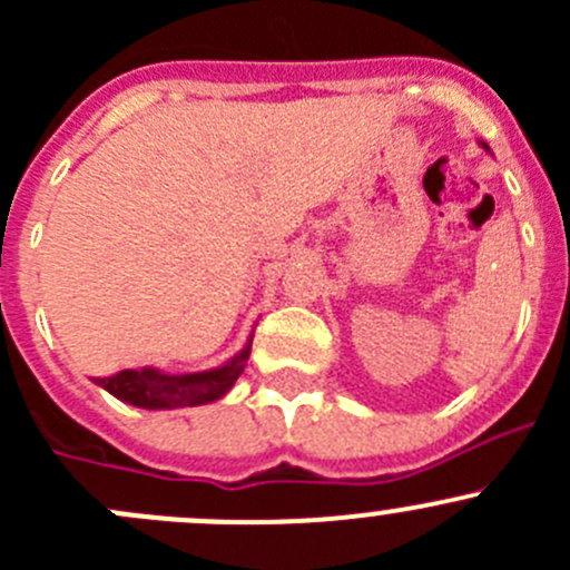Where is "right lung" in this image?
<instances>
[{
  "instance_id": "right-lung-1",
  "label": "right lung",
  "mask_w": 570,
  "mask_h": 570,
  "mask_svg": "<svg viewBox=\"0 0 570 570\" xmlns=\"http://www.w3.org/2000/svg\"><path fill=\"white\" fill-rule=\"evenodd\" d=\"M249 348L252 346H246L233 363L222 365V368L202 371V374L171 376L160 374V371L155 368H127L110 376H99L96 382H99L105 391H110L116 399L135 404V407H196V404L216 402V399H222L224 393L235 385V380H238L240 371H244L246 357H249Z\"/></svg>"
}]
</instances>
